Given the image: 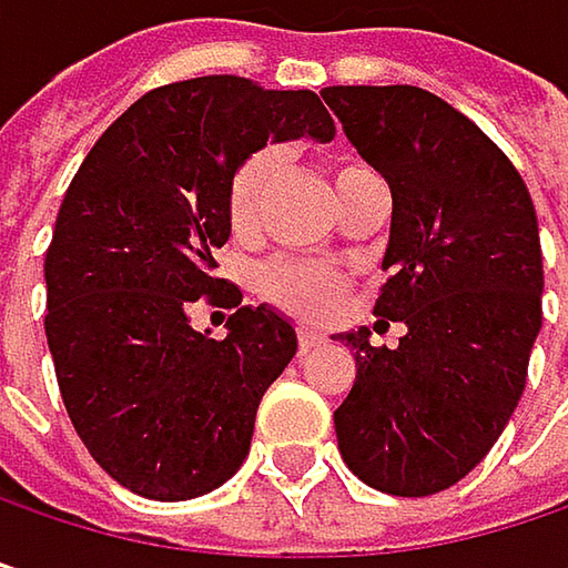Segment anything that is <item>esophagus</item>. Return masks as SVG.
<instances>
[{"mask_svg":"<svg viewBox=\"0 0 568 568\" xmlns=\"http://www.w3.org/2000/svg\"><path fill=\"white\" fill-rule=\"evenodd\" d=\"M298 352H308V348H315V345H322V335L318 332H312V328H298Z\"/></svg>","mask_w":568,"mask_h":568,"instance_id":"obj_1","label":"esophagus"}]
</instances>
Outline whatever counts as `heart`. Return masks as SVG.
<instances>
[{"instance_id": "obj_1", "label": "heart", "mask_w": 568, "mask_h": 568, "mask_svg": "<svg viewBox=\"0 0 568 568\" xmlns=\"http://www.w3.org/2000/svg\"><path fill=\"white\" fill-rule=\"evenodd\" d=\"M372 168L355 161V158H338L332 161V183L335 193L352 183L355 176L368 173ZM276 176V151H256L250 154L236 173L230 176L226 186V220L230 230L236 236H250L260 223V210L266 200V190ZM260 292L288 315L305 318V322H322L332 318L348 292V276L332 270V266H318V263H292V260H280L270 263L260 273Z\"/></svg>"}]
</instances>
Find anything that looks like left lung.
Listing matches in <instances>:
<instances>
[{
	"mask_svg": "<svg viewBox=\"0 0 568 568\" xmlns=\"http://www.w3.org/2000/svg\"><path fill=\"white\" fill-rule=\"evenodd\" d=\"M355 151L392 186L378 325L342 335L355 385L335 410L348 470L392 497L464 480L497 444L526 388L542 325L532 196L510 158L457 108L414 84L322 91ZM375 325V328H378Z\"/></svg>",
	"mask_w": 568,
	"mask_h": 568,
	"instance_id": "obj_1",
	"label": "left lung"
}]
</instances>
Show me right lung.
Returning a JSON list of instances; mask_svg holds the SVG:
<instances>
[{
    "mask_svg": "<svg viewBox=\"0 0 568 568\" xmlns=\"http://www.w3.org/2000/svg\"><path fill=\"white\" fill-rule=\"evenodd\" d=\"M332 141L315 91L236 74L148 91L88 151L45 253V338L88 454L148 500H190L246 460L256 407L295 355L273 308L223 292L226 186L266 141ZM196 297L237 312L226 339L189 328Z\"/></svg>",
    "mask_w": 568,
    "mask_h": 568,
    "instance_id": "1",
    "label": "right lung"
}]
</instances>
